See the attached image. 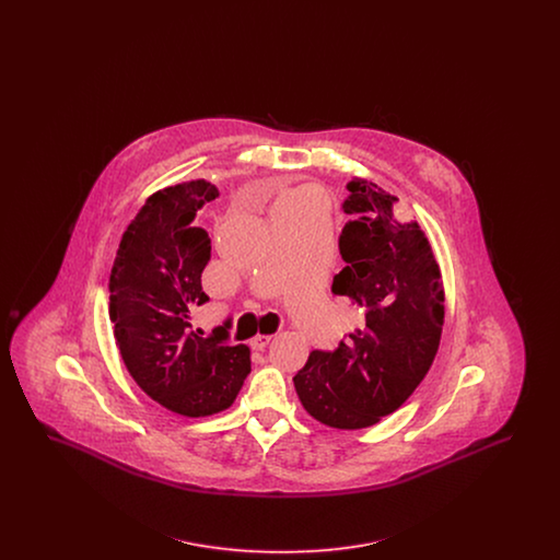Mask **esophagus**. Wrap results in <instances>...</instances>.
<instances>
[{"label": "esophagus", "mask_w": 560, "mask_h": 560, "mask_svg": "<svg viewBox=\"0 0 560 560\" xmlns=\"http://www.w3.org/2000/svg\"><path fill=\"white\" fill-rule=\"evenodd\" d=\"M270 340H272L270 336H265V334H258L256 338H252V340H249V347L254 348V350H265V348H267L268 345H270Z\"/></svg>", "instance_id": "34e87169"}]
</instances>
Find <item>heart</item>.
<instances>
[{"label": "heart", "mask_w": 560, "mask_h": 560, "mask_svg": "<svg viewBox=\"0 0 560 560\" xmlns=\"http://www.w3.org/2000/svg\"><path fill=\"white\" fill-rule=\"evenodd\" d=\"M313 201H315V197H313V192H311V190H295V192H290L288 197H283V199L277 203L275 212H281V210H293V208H300V206H304V203H313Z\"/></svg>", "instance_id": "obj_1"}]
</instances>
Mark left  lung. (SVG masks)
Here are the masks:
<instances>
[{"label": "left lung", "mask_w": 560, "mask_h": 560, "mask_svg": "<svg viewBox=\"0 0 560 560\" xmlns=\"http://www.w3.org/2000/svg\"><path fill=\"white\" fill-rule=\"evenodd\" d=\"M347 188V267L331 292L350 300L359 325L334 352L313 350L293 386L317 422L359 430L397 411L424 380L441 342L445 292L424 231L393 213L399 199L365 178Z\"/></svg>", "instance_id": "8db88e82"}]
</instances>
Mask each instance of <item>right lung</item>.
<instances>
[{
	"label": "right lung",
	"mask_w": 560,
	"mask_h": 560,
	"mask_svg": "<svg viewBox=\"0 0 560 560\" xmlns=\"http://www.w3.org/2000/svg\"><path fill=\"white\" fill-rule=\"evenodd\" d=\"M215 197L206 180L153 192L128 224L108 279V317L133 382L187 418L229 409L252 372L249 348L226 345L231 320L208 338L190 325V313L210 300L201 272L212 256L192 220Z\"/></svg>",
	"instance_id": "1"
}]
</instances>
